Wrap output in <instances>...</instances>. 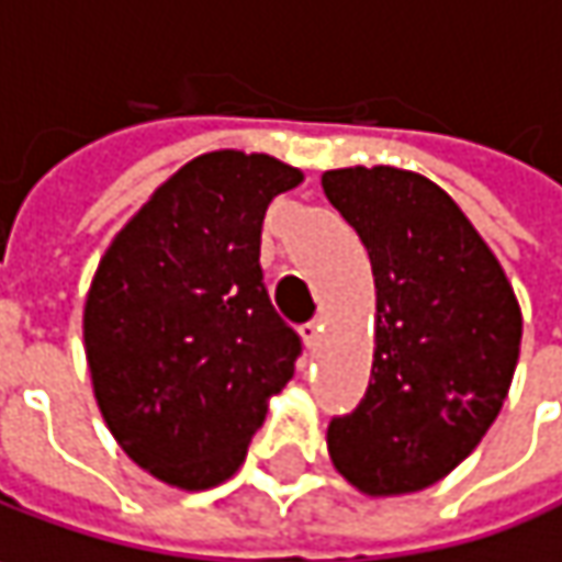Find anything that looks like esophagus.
Returning <instances> with one entry per match:
<instances>
[{
    "instance_id": "34e87169",
    "label": "esophagus",
    "mask_w": 562,
    "mask_h": 562,
    "mask_svg": "<svg viewBox=\"0 0 562 562\" xmlns=\"http://www.w3.org/2000/svg\"><path fill=\"white\" fill-rule=\"evenodd\" d=\"M302 339H305L307 349H314L321 342V321H307L302 324Z\"/></svg>"
}]
</instances>
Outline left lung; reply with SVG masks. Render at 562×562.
I'll use <instances>...</instances> for the list:
<instances>
[{"label":"left lung","instance_id":"obj_1","mask_svg":"<svg viewBox=\"0 0 562 562\" xmlns=\"http://www.w3.org/2000/svg\"><path fill=\"white\" fill-rule=\"evenodd\" d=\"M324 194L368 248L378 324L364 400L327 427L361 494L437 484L501 415L522 311L494 251L443 188L393 166L324 172Z\"/></svg>","mask_w":562,"mask_h":562}]
</instances>
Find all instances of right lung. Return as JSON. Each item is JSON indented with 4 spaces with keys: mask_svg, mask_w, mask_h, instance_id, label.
<instances>
[{
    "mask_svg": "<svg viewBox=\"0 0 562 562\" xmlns=\"http://www.w3.org/2000/svg\"><path fill=\"white\" fill-rule=\"evenodd\" d=\"M302 182L267 154L184 162L112 238L85 305L93 396L150 475L207 491L241 465L302 339L260 270L270 201Z\"/></svg>",
    "mask_w": 562,
    "mask_h": 562,
    "instance_id": "right-lung-1",
    "label": "right lung"
}]
</instances>
